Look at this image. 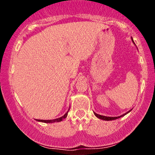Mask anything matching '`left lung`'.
<instances>
[{
	"instance_id": "1",
	"label": "left lung",
	"mask_w": 155,
	"mask_h": 155,
	"mask_svg": "<svg viewBox=\"0 0 155 155\" xmlns=\"http://www.w3.org/2000/svg\"><path fill=\"white\" fill-rule=\"evenodd\" d=\"M132 40H133V38H132ZM134 42V41H133ZM130 111H129L128 112H130ZM128 112H127V113H125V114H124L123 115H122V116H120V117H105V116H101V115H99V114H96V113H94L95 114V115L96 117H97V118H99V119H101V120H107V121H108V120H116V119H118V118H120V117H123V116H124V115L126 114H127L128 113Z\"/></svg>"
}]
</instances>
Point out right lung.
I'll list each match as a JSON object with an SVG mask.
<instances>
[{
  "label": "right lung",
  "instance_id": "right-lung-1",
  "mask_svg": "<svg viewBox=\"0 0 155 155\" xmlns=\"http://www.w3.org/2000/svg\"><path fill=\"white\" fill-rule=\"evenodd\" d=\"M69 111V110H68ZM68 112L66 114H65L64 116H63L62 117H60V118H58V119H54V120H38V121L39 122H46V123H53V122H60V121H62L63 120V119L66 118L67 115H68Z\"/></svg>",
  "mask_w": 155,
  "mask_h": 155
}]
</instances>
